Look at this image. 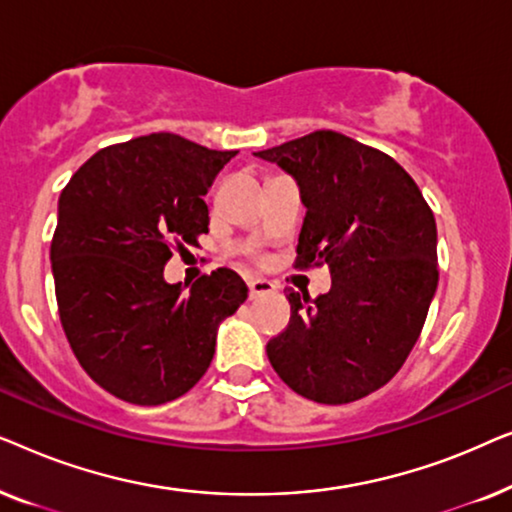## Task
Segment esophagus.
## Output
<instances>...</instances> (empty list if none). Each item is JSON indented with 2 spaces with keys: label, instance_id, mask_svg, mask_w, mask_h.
Instances as JSON below:
<instances>
[{
  "label": "esophagus",
  "instance_id": "esophagus-1",
  "mask_svg": "<svg viewBox=\"0 0 512 512\" xmlns=\"http://www.w3.org/2000/svg\"><path fill=\"white\" fill-rule=\"evenodd\" d=\"M268 293H275V284L268 282V279H249V298H261L268 296Z\"/></svg>",
  "mask_w": 512,
  "mask_h": 512
}]
</instances>
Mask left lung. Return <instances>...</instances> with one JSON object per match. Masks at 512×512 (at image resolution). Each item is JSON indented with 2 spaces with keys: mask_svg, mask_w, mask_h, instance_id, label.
<instances>
[{
  "mask_svg": "<svg viewBox=\"0 0 512 512\" xmlns=\"http://www.w3.org/2000/svg\"><path fill=\"white\" fill-rule=\"evenodd\" d=\"M300 188L307 209L296 268L328 265L331 291H286L291 321L268 342L277 375L310 401L373 394L408 359L438 286L431 207L387 153L333 130L258 151Z\"/></svg>",
  "mask_w": 512,
  "mask_h": 512,
  "instance_id": "1",
  "label": "left lung"
}]
</instances>
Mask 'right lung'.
Listing matches in <instances>:
<instances>
[{"mask_svg": "<svg viewBox=\"0 0 512 512\" xmlns=\"http://www.w3.org/2000/svg\"><path fill=\"white\" fill-rule=\"evenodd\" d=\"M235 156L153 132L97 151L62 188L51 242L60 321L83 370L121 401L160 405L193 389L219 324L247 300L228 268L188 293L163 277L172 244L207 233L202 195Z\"/></svg>", "mask_w": 512, "mask_h": 512, "instance_id": "obj_1", "label": "right lung"}]
</instances>
